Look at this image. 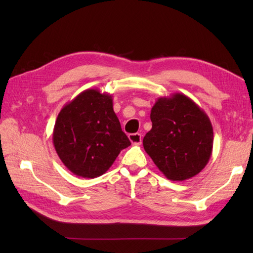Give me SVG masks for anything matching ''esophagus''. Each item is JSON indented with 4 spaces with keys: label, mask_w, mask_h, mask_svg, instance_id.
Listing matches in <instances>:
<instances>
[{
    "label": "esophagus",
    "mask_w": 253,
    "mask_h": 253,
    "mask_svg": "<svg viewBox=\"0 0 253 253\" xmlns=\"http://www.w3.org/2000/svg\"><path fill=\"white\" fill-rule=\"evenodd\" d=\"M128 138H129V140L133 144H140L141 143V135H140V133H130V135L128 136Z\"/></svg>",
    "instance_id": "34e87169"
}]
</instances>
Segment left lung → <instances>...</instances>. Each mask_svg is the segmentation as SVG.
Returning <instances> with one entry per match:
<instances>
[{"instance_id":"1","label":"left lung","mask_w":253,"mask_h":253,"mask_svg":"<svg viewBox=\"0 0 253 253\" xmlns=\"http://www.w3.org/2000/svg\"><path fill=\"white\" fill-rule=\"evenodd\" d=\"M151 130L143 148L166 178L198 175L212 155L213 127L200 106L184 93L161 96L151 109Z\"/></svg>"}]
</instances>
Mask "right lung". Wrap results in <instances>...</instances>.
Instances as JSON below:
<instances>
[{
    "instance_id": "right-lung-1",
    "label": "right lung",
    "mask_w": 253,
    "mask_h": 253,
    "mask_svg": "<svg viewBox=\"0 0 253 253\" xmlns=\"http://www.w3.org/2000/svg\"><path fill=\"white\" fill-rule=\"evenodd\" d=\"M53 144L74 175L95 178L109 169L130 141L113 110L112 94L87 89L58 113Z\"/></svg>"
}]
</instances>
